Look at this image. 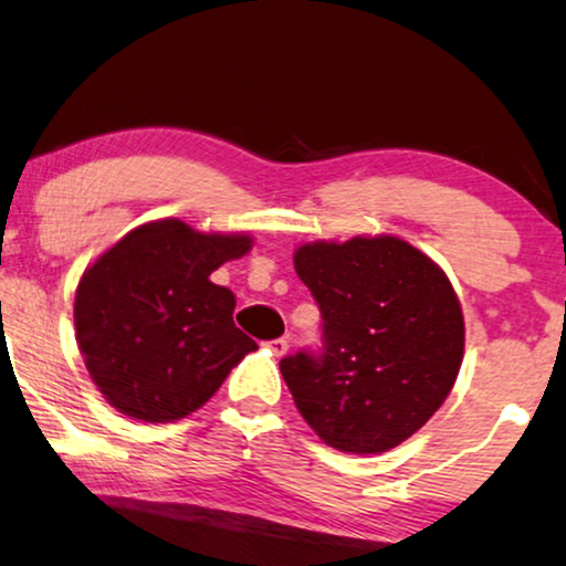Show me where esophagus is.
Instances as JSON below:
<instances>
[{
  "instance_id": "34e87169",
  "label": "esophagus",
  "mask_w": 566,
  "mask_h": 566,
  "mask_svg": "<svg viewBox=\"0 0 566 566\" xmlns=\"http://www.w3.org/2000/svg\"><path fill=\"white\" fill-rule=\"evenodd\" d=\"M270 352L275 354V357H283V354H289V340L285 338H275V340H270Z\"/></svg>"
}]
</instances>
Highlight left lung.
Listing matches in <instances>:
<instances>
[{
	"label": "left lung",
	"mask_w": 566,
	"mask_h": 566,
	"mask_svg": "<svg viewBox=\"0 0 566 566\" xmlns=\"http://www.w3.org/2000/svg\"><path fill=\"white\" fill-rule=\"evenodd\" d=\"M294 268L323 315V348L281 359L296 409L338 451L407 441L462 367L464 317L449 277L394 235L304 243Z\"/></svg>",
	"instance_id": "left-lung-1"
}]
</instances>
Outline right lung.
<instances>
[{"instance_id":"1","label":"right lung","mask_w":566,"mask_h":566,"mask_svg":"<svg viewBox=\"0 0 566 566\" xmlns=\"http://www.w3.org/2000/svg\"><path fill=\"white\" fill-rule=\"evenodd\" d=\"M249 249L243 233L157 220L130 230L83 272L75 338L91 380L117 411L144 422L180 420L254 352L233 323L235 296L209 281Z\"/></svg>"}]
</instances>
